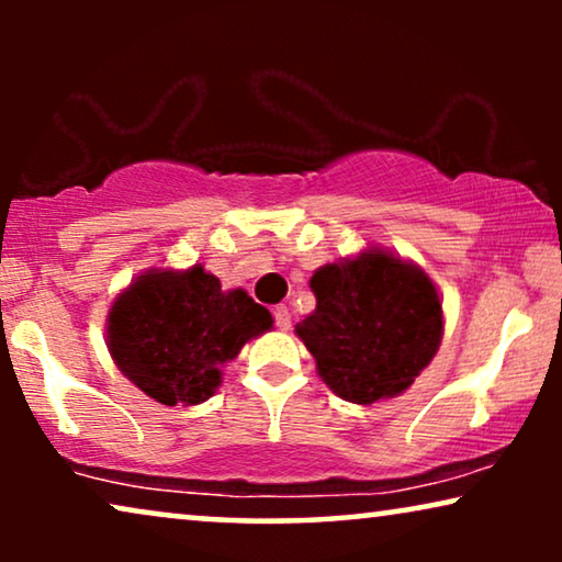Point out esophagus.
Here are the masks:
<instances>
[{
	"label": "esophagus",
	"instance_id": "obj_1",
	"mask_svg": "<svg viewBox=\"0 0 562 562\" xmlns=\"http://www.w3.org/2000/svg\"><path fill=\"white\" fill-rule=\"evenodd\" d=\"M273 319H276V327L279 329H289L291 327V312H289V306H283V304H279L273 310Z\"/></svg>",
	"mask_w": 562,
	"mask_h": 562
}]
</instances>
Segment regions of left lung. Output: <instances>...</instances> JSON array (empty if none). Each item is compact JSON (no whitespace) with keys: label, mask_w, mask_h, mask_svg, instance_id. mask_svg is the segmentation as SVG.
Segmentation results:
<instances>
[{"label":"left lung","mask_w":562,"mask_h":562,"mask_svg":"<svg viewBox=\"0 0 562 562\" xmlns=\"http://www.w3.org/2000/svg\"><path fill=\"white\" fill-rule=\"evenodd\" d=\"M317 310L296 325L322 381L352 404L409 389L442 340V304L422 268L383 250L319 268Z\"/></svg>","instance_id":"obj_1"}]
</instances>
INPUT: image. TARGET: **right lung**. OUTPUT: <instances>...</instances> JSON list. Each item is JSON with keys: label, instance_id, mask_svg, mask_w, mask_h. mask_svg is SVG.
Here are the masks:
<instances>
[{"label": "right lung", "instance_id": "right-lung-1", "mask_svg": "<svg viewBox=\"0 0 562 562\" xmlns=\"http://www.w3.org/2000/svg\"><path fill=\"white\" fill-rule=\"evenodd\" d=\"M271 325L266 306L243 289L222 291L202 266L148 271L112 304L106 345L120 371L150 398L202 404L222 383V366Z\"/></svg>", "mask_w": 562, "mask_h": 562}]
</instances>
